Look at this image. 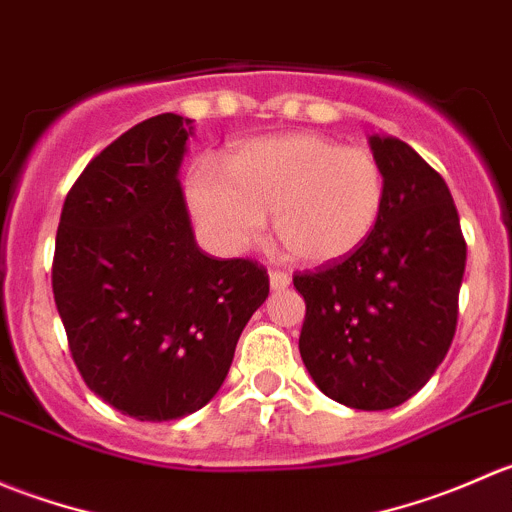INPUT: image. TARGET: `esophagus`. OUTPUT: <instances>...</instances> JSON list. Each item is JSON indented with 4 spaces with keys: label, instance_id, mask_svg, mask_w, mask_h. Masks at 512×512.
<instances>
[{
    "label": "esophagus",
    "instance_id": "obj_1",
    "mask_svg": "<svg viewBox=\"0 0 512 512\" xmlns=\"http://www.w3.org/2000/svg\"><path fill=\"white\" fill-rule=\"evenodd\" d=\"M289 285H292V277H289L287 272H282V270L270 272V287L275 289V292H282V289H287Z\"/></svg>",
    "mask_w": 512,
    "mask_h": 512
}]
</instances>
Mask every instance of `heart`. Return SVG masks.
I'll return each instance as SVG.
<instances>
[{"label": "heart", "mask_w": 512, "mask_h": 512, "mask_svg": "<svg viewBox=\"0 0 512 512\" xmlns=\"http://www.w3.org/2000/svg\"><path fill=\"white\" fill-rule=\"evenodd\" d=\"M384 193L379 160L319 133L255 138L232 151L227 170L200 160L188 175L190 205L220 247L247 250L272 215L280 245L304 265L354 255L379 223Z\"/></svg>", "instance_id": "b5f03b06"}]
</instances>
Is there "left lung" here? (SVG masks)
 I'll return each instance as SVG.
<instances>
[{
    "label": "left lung",
    "mask_w": 512,
    "mask_h": 512,
    "mask_svg": "<svg viewBox=\"0 0 512 512\" xmlns=\"http://www.w3.org/2000/svg\"><path fill=\"white\" fill-rule=\"evenodd\" d=\"M384 208L339 265L294 277L304 297L299 354L322 394L349 409L401 406L426 384L456 334L466 240L446 180L409 143L369 138Z\"/></svg>",
    "instance_id": "obj_1"
}]
</instances>
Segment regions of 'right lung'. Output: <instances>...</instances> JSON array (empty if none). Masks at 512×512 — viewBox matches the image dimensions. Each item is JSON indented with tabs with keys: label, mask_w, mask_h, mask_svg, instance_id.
<instances>
[{
	"label": "right lung",
	"mask_w": 512,
	"mask_h": 512,
	"mask_svg": "<svg viewBox=\"0 0 512 512\" xmlns=\"http://www.w3.org/2000/svg\"><path fill=\"white\" fill-rule=\"evenodd\" d=\"M193 121L160 113L86 165L61 210L51 287L86 386L138 421H173L220 391L270 294L252 260L198 247L180 188Z\"/></svg>",
	"instance_id": "1"
}]
</instances>
